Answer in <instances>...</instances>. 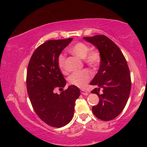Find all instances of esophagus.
Wrapping results in <instances>:
<instances>
[{
    "instance_id": "esophagus-1",
    "label": "esophagus",
    "mask_w": 147,
    "mask_h": 147,
    "mask_svg": "<svg viewBox=\"0 0 147 147\" xmlns=\"http://www.w3.org/2000/svg\"><path fill=\"white\" fill-rule=\"evenodd\" d=\"M81 93L84 94V95H88V93L86 91H84V90H81Z\"/></svg>"
}]
</instances>
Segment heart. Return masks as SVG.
Wrapping results in <instances>:
<instances>
[{
	"mask_svg": "<svg viewBox=\"0 0 147 147\" xmlns=\"http://www.w3.org/2000/svg\"><path fill=\"white\" fill-rule=\"evenodd\" d=\"M69 51L78 58L83 59L84 62L91 67H96L100 63L101 56L97 49H91L88 45L78 42L70 47ZM59 68L62 71H65V57L63 54H60L58 58ZM91 78V74L88 70L76 72L71 74L69 78V83L78 88H83L85 87Z\"/></svg>",
	"mask_w": 147,
	"mask_h": 147,
	"instance_id": "1",
	"label": "heart"
}]
</instances>
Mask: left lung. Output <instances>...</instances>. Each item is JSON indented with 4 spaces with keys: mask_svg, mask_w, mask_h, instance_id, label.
Returning <instances> with one entry per match:
<instances>
[{
    "mask_svg": "<svg viewBox=\"0 0 147 147\" xmlns=\"http://www.w3.org/2000/svg\"><path fill=\"white\" fill-rule=\"evenodd\" d=\"M84 39L95 46L101 56L99 70L90 83L98 86L91 93L99 97L98 104L93 106L92 111L100 120H112L123 110L130 95L131 78L127 62L120 49L106 36Z\"/></svg>",
    "mask_w": 147,
    "mask_h": 147,
    "instance_id": "left-lung-1",
    "label": "left lung"
}]
</instances>
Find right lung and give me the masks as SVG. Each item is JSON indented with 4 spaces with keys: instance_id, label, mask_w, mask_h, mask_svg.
<instances>
[{
    "instance_id": "obj_1",
    "label": "right lung",
    "mask_w": 147,
    "mask_h": 147,
    "mask_svg": "<svg viewBox=\"0 0 147 147\" xmlns=\"http://www.w3.org/2000/svg\"><path fill=\"white\" fill-rule=\"evenodd\" d=\"M73 40H49L36 49L30 59L26 75V88L35 112L48 125L55 128L65 126L73 118L75 101L80 91L69 86L59 95L66 81L58 64V56Z\"/></svg>"
}]
</instances>
